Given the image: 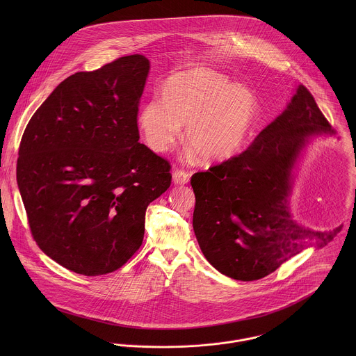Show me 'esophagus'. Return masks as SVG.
<instances>
[{
  "mask_svg": "<svg viewBox=\"0 0 356 356\" xmlns=\"http://www.w3.org/2000/svg\"><path fill=\"white\" fill-rule=\"evenodd\" d=\"M189 174L186 171H182V170H175L174 174H172V182L175 185H185L189 182Z\"/></svg>",
  "mask_w": 356,
  "mask_h": 356,
  "instance_id": "esophagus-1",
  "label": "esophagus"
}]
</instances>
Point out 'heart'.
Instances as JSON below:
<instances>
[{
	"label": "heart",
	"instance_id": "obj_1",
	"mask_svg": "<svg viewBox=\"0 0 356 356\" xmlns=\"http://www.w3.org/2000/svg\"><path fill=\"white\" fill-rule=\"evenodd\" d=\"M259 113L254 92L225 74L195 68L171 76L163 100L151 99L138 112V127L154 152H167L186 127L188 156L225 161L241 152Z\"/></svg>",
	"mask_w": 356,
	"mask_h": 356
}]
</instances>
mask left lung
<instances>
[{
    "label": "left lung",
    "instance_id": "obj_1",
    "mask_svg": "<svg viewBox=\"0 0 356 356\" xmlns=\"http://www.w3.org/2000/svg\"><path fill=\"white\" fill-rule=\"evenodd\" d=\"M334 134L312 95L299 85L285 111L247 151L192 177L193 230L205 259L219 273L238 281L260 280L333 238L332 232L298 222L289 196L305 147L312 138Z\"/></svg>",
    "mask_w": 356,
    "mask_h": 356
}]
</instances>
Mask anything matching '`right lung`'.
Returning <instances> with one entry per match:
<instances>
[{
  "mask_svg": "<svg viewBox=\"0 0 356 356\" xmlns=\"http://www.w3.org/2000/svg\"><path fill=\"white\" fill-rule=\"evenodd\" d=\"M143 54L64 79L30 119L16 179L38 247L88 277L141 247L147 207L171 185L170 163L140 144Z\"/></svg>",
  "mask_w": 356,
  "mask_h": 356,
  "instance_id": "add662e5",
  "label": "right lung"
}]
</instances>
